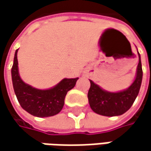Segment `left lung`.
Here are the masks:
<instances>
[{"mask_svg": "<svg viewBox=\"0 0 151 151\" xmlns=\"http://www.w3.org/2000/svg\"><path fill=\"white\" fill-rule=\"evenodd\" d=\"M138 55L139 64L137 66L136 76L134 82L127 89L118 92L107 91L90 80L91 87L87 96L93 112L102 116L113 117L122 115L130 108L139 94L142 82V65L139 52Z\"/></svg>", "mask_w": 151, "mask_h": 151, "instance_id": "1", "label": "left lung"}]
</instances>
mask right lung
I'll return each mask as SVG.
<instances>
[{
    "label": "right lung",
    "mask_w": 151,
    "mask_h": 151,
    "mask_svg": "<svg viewBox=\"0 0 151 151\" xmlns=\"http://www.w3.org/2000/svg\"><path fill=\"white\" fill-rule=\"evenodd\" d=\"M17 51L14 55L12 79L15 94L21 107L28 113L38 118H47L60 112L65 104L67 92L76 86L79 78L63 79L54 87L40 90L25 83L18 71Z\"/></svg>",
    "instance_id": "right-lung-1"
}]
</instances>
